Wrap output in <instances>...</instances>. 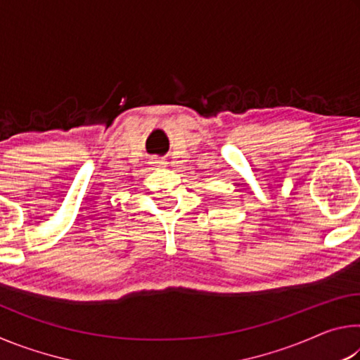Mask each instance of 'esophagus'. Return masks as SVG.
Here are the masks:
<instances>
[{
	"mask_svg": "<svg viewBox=\"0 0 360 360\" xmlns=\"http://www.w3.org/2000/svg\"><path fill=\"white\" fill-rule=\"evenodd\" d=\"M152 163H155V165H162V160H160V158H155V160L154 162H152Z\"/></svg>",
	"mask_w": 360,
	"mask_h": 360,
	"instance_id": "esophagus-1",
	"label": "esophagus"
}]
</instances>
